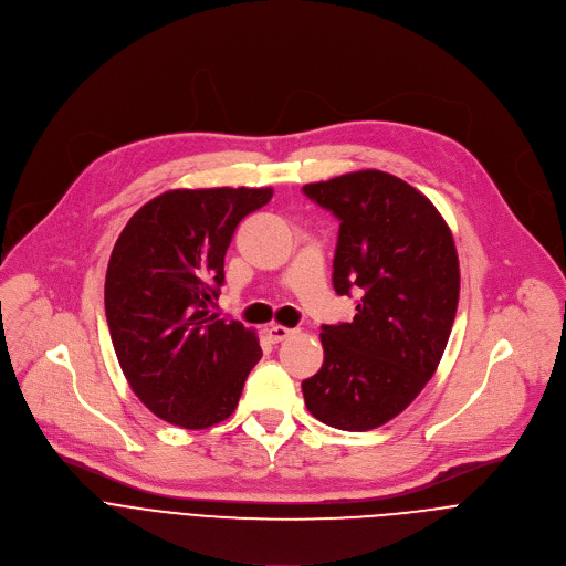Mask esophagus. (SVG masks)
<instances>
[{
	"label": "esophagus",
	"mask_w": 566,
	"mask_h": 566,
	"mask_svg": "<svg viewBox=\"0 0 566 566\" xmlns=\"http://www.w3.org/2000/svg\"><path fill=\"white\" fill-rule=\"evenodd\" d=\"M295 334V329H289V327H282V325H271L266 329V336L271 343H284L286 338H291Z\"/></svg>",
	"instance_id": "esophagus-1"
}]
</instances>
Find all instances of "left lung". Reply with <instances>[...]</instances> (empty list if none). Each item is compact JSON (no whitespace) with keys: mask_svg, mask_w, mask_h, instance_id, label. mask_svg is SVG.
I'll list each match as a JSON object with an SVG mask.
<instances>
[{"mask_svg":"<svg viewBox=\"0 0 566 566\" xmlns=\"http://www.w3.org/2000/svg\"><path fill=\"white\" fill-rule=\"evenodd\" d=\"M302 192L340 221L336 293L360 295L352 322L322 325L325 363L302 380L306 410L338 430H374L410 406L446 352L459 302L454 239L426 195L380 170Z\"/></svg>","mask_w":566,"mask_h":566,"instance_id":"8db88e82","label":"left lung"}]
</instances>
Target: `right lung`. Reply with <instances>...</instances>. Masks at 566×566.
Here are the masks:
<instances>
[{"label":"right lung","mask_w":566,"mask_h":566,"mask_svg":"<svg viewBox=\"0 0 566 566\" xmlns=\"http://www.w3.org/2000/svg\"><path fill=\"white\" fill-rule=\"evenodd\" d=\"M273 188L168 190L123 228L105 277L120 369L143 406L172 426L226 421L262 358L253 329L212 313L237 223Z\"/></svg>","instance_id":"right-lung-1"}]
</instances>
